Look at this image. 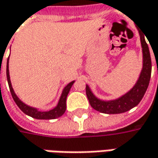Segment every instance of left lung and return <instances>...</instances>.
I'll return each mask as SVG.
<instances>
[{
  "instance_id": "left-lung-1",
  "label": "left lung",
  "mask_w": 158,
  "mask_h": 158,
  "mask_svg": "<svg viewBox=\"0 0 158 158\" xmlns=\"http://www.w3.org/2000/svg\"><path fill=\"white\" fill-rule=\"evenodd\" d=\"M141 44L143 48V70L141 72L137 82L133 86V88L128 91L122 97L114 101H101L94 95L89 86L86 85L85 93L88 98L91 106L97 111L103 114H122L127 112L137 106L139 102L142 101L146 90L149 86L151 75V58H150V50L147 43L145 41L144 35L140 33Z\"/></svg>"
}]
</instances>
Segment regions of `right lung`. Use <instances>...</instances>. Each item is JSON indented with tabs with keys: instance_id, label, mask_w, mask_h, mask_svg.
I'll return each mask as SVG.
<instances>
[{
	"instance_id": "obj_1",
	"label": "right lung",
	"mask_w": 158,
	"mask_h": 158,
	"mask_svg": "<svg viewBox=\"0 0 158 158\" xmlns=\"http://www.w3.org/2000/svg\"><path fill=\"white\" fill-rule=\"evenodd\" d=\"M8 58H9V57H8ZM8 58V61H7V79H8V86H9V90H10L11 95L13 97L15 102L16 103V105L18 106L20 109L25 114L31 116L32 118H35V119H38V120H52V119H57L58 117L62 116L63 114H64L65 110H66V98H67V95H68L71 87L73 85L74 81L70 82L64 88L61 97H60L56 107H54L53 109L50 110V111H39L35 107H32V106H30L24 104L23 101H21V100H19V98L15 94L14 89H13L12 85H11V81H10V77H9Z\"/></svg>"
}]
</instances>
